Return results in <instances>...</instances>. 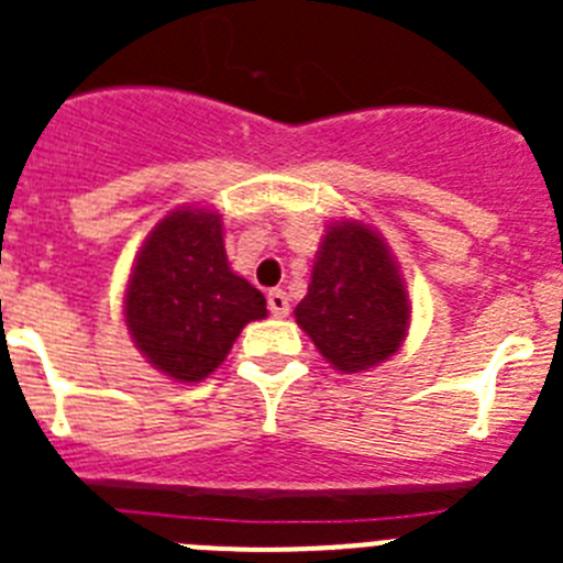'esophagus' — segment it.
Instances as JSON below:
<instances>
[{
    "mask_svg": "<svg viewBox=\"0 0 563 563\" xmlns=\"http://www.w3.org/2000/svg\"><path fill=\"white\" fill-rule=\"evenodd\" d=\"M267 310H271V316L285 318L287 312H290V298H287V292L282 290L267 292Z\"/></svg>",
    "mask_w": 563,
    "mask_h": 563,
    "instance_id": "34e87169",
    "label": "esophagus"
}]
</instances>
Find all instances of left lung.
Listing matches in <instances>:
<instances>
[{
	"mask_svg": "<svg viewBox=\"0 0 563 563\" xmlns=\"http://www.w3.org/2000/svg\"><path fill=\"white\" fill-rule=\"evenodd\" d=\"M409 292L389 247L369 225L327 228L296 321L343 375L389 361L409 330Z\"/></svg>",
	"mask_w": 563,
	"mask_h": 563,
	"instance_id": "obj_1",
	"label": "left lung"
}]
</instances>
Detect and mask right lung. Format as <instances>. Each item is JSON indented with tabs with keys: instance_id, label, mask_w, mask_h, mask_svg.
<instances>
[{
	"instance_id": "add662e5",
	"label": "right lung",
	"mask_w": 563,
	"mask_h": 563,
	"mask_svg": "<svg viewBox=\"0 0 563 563\" xmlns=\"http://www.w3.org/2000/svg\"><path fill=\"white\" fill-rule=\"evenodd\" d=\"M129 335L154 369L180 383L211 375L265 296L228 267L222 217L180 208L154 225L123 298Z\"/></svg>"
}]
</instances>
